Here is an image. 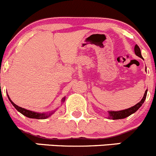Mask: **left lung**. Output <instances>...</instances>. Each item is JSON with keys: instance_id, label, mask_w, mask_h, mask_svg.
Returning a JSON list of instances; mask_svg holds the SVG:
<instances>
[{"instance_id": "obj_1", "label": "left lung", "mask_w": 156, "mask_h": 156, "mask_svg": "<svg viewBox=\"0 0 156 156\" xmlns=\"http://www.w3.org/2000/svg\"><path fill=\"white\" fill-rule=\"evenodd\" d=\"M134 52L135 54L137 56L140 57L141 59H144L142 57V55H141V52H140V49L139 47H138L137 44L135 45L134 47ZM146 94H147V90L145 91V94H144V97H143L142 100L136 104L135 106H132V107L127 108V109H124V110H121V111H108V119H111L112 120H116V119H125V118L128 117L130 116V115H132L133 113H134L135 112L137 111L139 109V108L144 104V101L146 100Z\"/></svg>"}]
</instances>
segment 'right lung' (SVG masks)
Returning a JSON list of instances; mask_svg holds the SVG:
<instances>
[{
	"label": "right lung",
	"mask_w": 156,
	"mask_h": 156,
	"mask_svg": "<svg viewBox=\"0 0 156 156\" xmlns=\"http://www.w3.org/2000/svg\"><path fill=\"white\" fill-rule=\"evenodd\" d=\"M7 97H8L9 98V100L11 102V103H12V106H14V107L16 108V109L17 110L18 112H20V113H22V114L23 115L26 116V117L28 118H30V119H48V117H50V115H51L52 114H53V113L56 112V110H53V111H51L50 112H42V113H39V112H32V111H30V110H28V109H26V108H22V107H20V106H18L17 105H16L15 103H13V102L12 101V100H10V98L9 97V96L7 95ZM66 98L64 97V98H62V103H64V101H65ZM57 109V108H56Z\"/></svg>",
	"instance_id": "1"
}]
</instances>
